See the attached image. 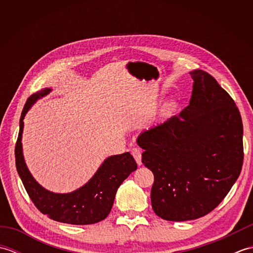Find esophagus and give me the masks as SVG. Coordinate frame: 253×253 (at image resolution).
Listing matches in <instances>:
<instances>
[{
	"instance_id": "1",
	"label": "esophagus",
	"mask_w": 253,
	"mask_h": 253,
	"mask_svg": "<svg viewBox=\"0 0 253 253\" xmlns=\"http://www.w3.org/2000/svg\"><path fill=\"white\" fill-rule=\"evenodd\" d=\"M131 153H132V155H133V158H135L137 164H138L139 166H140V165L142 164V162H141V151H140V149H138V148L132 149Z\"/></svg>"
}]
</instances>
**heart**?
Wrapping results in <instances>:
<instances>
[{"label":"heart","instance_id":"1","mask_svg":"<svg viewBox=\"0 0 253 253\" xmlns=\"http://www.w3.org/2000/svg\"><path fill=\"white\" fill-rule=\"evenodd\" d=\"M177 107V104L175 101H169L168 103H166L164 106L162 111H161V116L162 117H168L169 114H171Z\"/></svg>","mask_w":253,"mask_h":253}]
</instances>
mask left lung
<instances>
[{"instance_id": "obj_1", "label": "left lung", "mask_w": 253, "mask_h": 253, "mask_svg": "<svg viewBox=\"0 0 253 253\" xmlns=\"http://www.w3.org/2000/svg\"><path fill=\"white\" fill-rule=\"evenodd\" d=\"M192 95L178 116L142 131V163L152 170V209L166 221L207 215L226 197L244 162L243 121L211 75L190 72Z\"/></svg>"}]
</instances>
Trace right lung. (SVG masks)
I'll return each instance as SVG.
<instances>
[{
    "label": "right lung",
    "mask_w": 253,
    "mask_h": 253,
    "mask_svg": "<svg viewBox=\"0 0 253 253\" xmlns=\"http://www.w3.org/2000/svg\"><path fill=\"white\" fill-rule=\"evenodd\" d=\"M51 88H44L30 95L21 112L19 133L15 147L16 169L32 202L41 213L54 221L89 225L101 222L111 212L118 187L137 169V163L129 152L111 155L100 165L94 175L78 189L67 193H56L45 189L31 175L23 153L24 118L36 102L47 95Z\"/></svg>",
    "instance_id": "right-lung-1"
}]
</instances>
